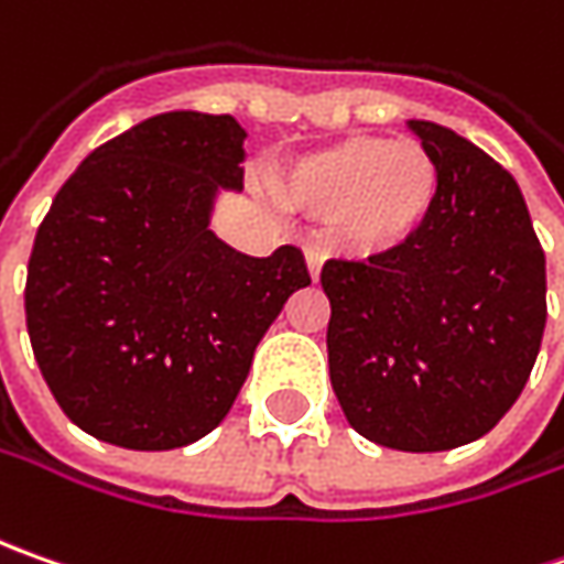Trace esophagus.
<instances>
[{
    "label": "esophagus",
    "instance_id": "1",
    "mask_svg": "<svg viewBox=\"0 0 564 564\" xmlns=\"http://www.w3.org/2000/svg\"><path fill=\"white\" fill-rule=\"evenodd\" d=\"M304 260H307V272H311V279H319V270H323V250L316 248V245H304Z\"/></svg>",
    "mask_w": 564,
    "mask_h": 564
}]
</instances>
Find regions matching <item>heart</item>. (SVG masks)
<instances>
[{
  "label": "heart",
  "instance_id": "b5f03b06",
  "mask_svg": "<svg viewBox=\"0 0 564 564\" xmlns=\"http://www.w3.org/2000/svg\"><path fill=\"white\" fill-rule=\"evenodd\" d=\"M279 200L338 219L345 245L386 253L408 245L440 197V165L417 141L355 134L297 156L275 178Z\"/></svg>",
  "mask_w": 564,
  "mask_h": 564
}]
</instances>
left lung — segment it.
I'll list each match as a JSON object with an SVG mask.
<instances>
[{"instance_id": "left-lung-1", "label": "left lung", "mask_w": 564, "mask_h": 564, "mask_svg": "<svg viewBox=\"0 0 564 564\" xmlns=\"http://www.w3.org/2000/svg\"><path fill=\"white\" fill-rule=\"evenodd\" d=\"M440 165L421 231L367 263L329 260V379L364 440L445 452L518 401L546 329V257L518 182L436 121H408Z\"/></svg>"}]
</instances>
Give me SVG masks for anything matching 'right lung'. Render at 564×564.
Instances as JSON below:
<instances>
[{
  "label": "right lung",
  "instance_id": "1",
  "mask_svg": "<svg viewBox=\"0 0 564 564\" xmlns=\"http://www.w3.org/2000/svg\"><path fill=\"white\" fill-rule=\"evenodd\" d=\"M248 131L163 112L97 147L36 228L24 314L68 421L165 452L226 421L272 319L311 285L304 253L248 257L209 223L241 191Z\"/></svg>",
  "mask_w": 564,
  "mask_h": 564
}]
</instances>
